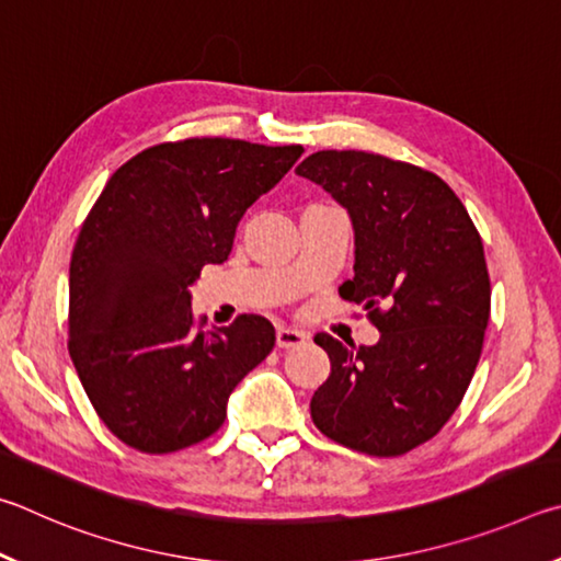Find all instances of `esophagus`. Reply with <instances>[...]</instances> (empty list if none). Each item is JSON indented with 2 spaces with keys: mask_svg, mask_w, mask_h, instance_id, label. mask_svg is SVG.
<instances>
[{
  "mask_svg": "<svg viewBox=\"0 0 561 561\" xmlns=\"http://www.w3.org/2000/svg\"><path fill=\"white\" fill-rule=\"evenodd\" d=\"M308 340H310V335H308L306 330H298V328H286V325H280L278 330H275V345H278L280 350L300 347V345H306Z\"/></svg>",
  "mask_w": 561,
  "mask_h": 561,
  "instance_id": "1",
  "label": "esophagus"
}]
</instances>
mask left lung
I'll return each mask as SVG.
<instances>
[{"instance_id": "8db88e82", "label": "left lung", "mask_w": 561, "mask_h": 561, "mask_svg": "<svg viewBox=\"0 0 561 561\" xmlns=\"http://www.w3.org/2000/svg\"><path fill=\"white\" fill-rule=\"evenodd\" d=\"M296 174L347 211L355 278L340 296L362 302L381 332L371 347L320 332L330 377L310 416L352 450L401 456L438 434L473 379L490 318L483 241L456 192L421 167L322 150Z\"/></svg>"}]
</instances>
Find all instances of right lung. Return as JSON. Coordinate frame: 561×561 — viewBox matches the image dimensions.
<instances>
[{
  "instance_id": "add662e5",
  "label": "right lung",
  "mask_w": 561,
  "mask_h": 561,
  "mask_svg": "<svg viewBox=\"0 0 561 561\" xmlns=\"http://www.w3.org/2000/svg\"><path fill=\"white\" fill-rule=\"evenodd\" d=\"M302 154L226 137L164 142L107 180L68 271V352L98 416L142 454L199 444L268 357L261 316L204 332L192 286L229 259L236 226Z\"/></svg>"
}]
</instances>
